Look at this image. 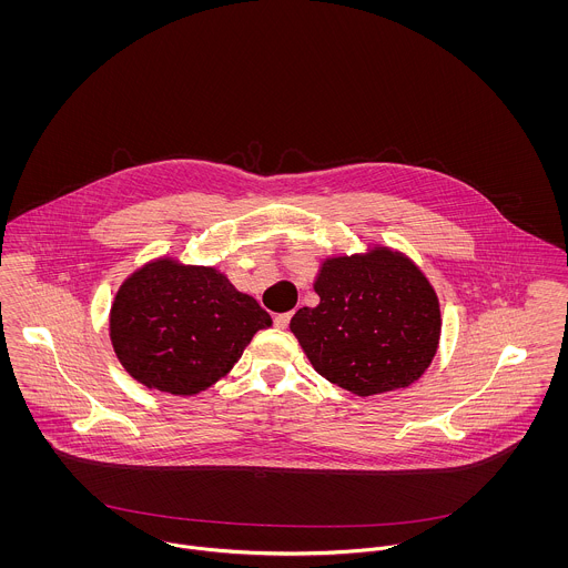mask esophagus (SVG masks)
<instances>
[{
    "mask_svg": "<svg viewBox=\"0 0 568 568\" xmlns=\"http://www.w3.org/2000/svg\"><path fill=\"white\" fill-rule=\"evenodd\" d=\"M291 317H293V313H282V315H277L273 320V324H275V327H280V329H286L288 324H291Z\"/></svg>",
    "mask_w": 568,
    "mask_h": 568,
    "instance_id": "34e87169",
    "label": "esophagus"
}]
</instances>
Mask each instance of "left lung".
I'll list each match as a JSON object with an SVG mask.
<instances>
[{"mask_svg": "<svg viewBox=\"0 0 568 568\" xmlns=\"http://www.w3.org/2000/svg\"><path fill=\"white\" fill-rule=\"evenodd\" d=\"M320 306L291 329L325 381L374 396L408 387L439 343V302L422 271L396 251L332 257L315 282Z\"/></svg>", "mask_w": 568, "mask_h": 568, "instance_id": "left-lung-1", "label": "left lung"}]
</instances>
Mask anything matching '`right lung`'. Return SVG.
I'll list each match as a JSON object with an SVG mask.
<instances>
[{
  "instance_id": "right-lung-1",
  "label": "right lung",
  "mask_w": 568,
  "mask_h": 568,
  "mask_svg": "<svg viewBox=\"0 0 568 568\" xmlns=\"http://www.w3.org/2000/svg\"><path fill=\"white\" fill-rule=\"evenodd\" d=\"M268 325V313L216 268L158 260L120 286L109 329L135 381L192 396L225 376L253 334Z\"/></svg>"
}]
</instances>
